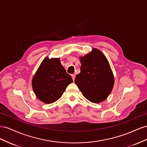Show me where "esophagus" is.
Wrapping results in <instances>:
<instances>
[{"mask_svg":"<svg viewBox=\"0 0 147 147\" xmlns=\"http://www.w3.org/2000/svg\"><path fill=\"white\" fill-rule=\"evenodd\" d=\"M71 76H72V78H73V81H74V79H75V78H76V75H75V74H72V75H71Z\"/></svg>","mask_w":147,"mask_h":147,"instance_id":"34e87169","label":"esophagus"}]
</instances>
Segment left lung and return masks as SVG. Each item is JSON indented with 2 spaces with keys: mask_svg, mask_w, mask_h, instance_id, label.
Returning a JSON list of instances; mask_svg holds the SVG:
<instances>
[{
  "mask_svg": "<svg viewBox=\"0 0 147 147\" xmlns=\"http://www.w3.org/2000/svg\"><path fill=\"white\" fill-rule=\"evenodd\" d=\"M80 60L81 73L76 75L75 83L90 102L98 103L104 101L111 93L115 82L106 57L100 50L93 49Z\"/></svg>",
  "mask_w": 147,
  "mask_h": 147,
  "instance_id": "obj_1",
  "label": "left lung"
}]
</instances>
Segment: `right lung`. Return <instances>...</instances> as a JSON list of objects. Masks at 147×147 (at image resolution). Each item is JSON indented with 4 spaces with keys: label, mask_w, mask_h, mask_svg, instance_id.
I'll return each instance as SVG.
<instances>
[{
    "label": "right lung",
    "mask_w": 147,
    "mask_h": 147,
    "mask_svg": "<svg viewBox=\"0 0 147 147\" xmlns=\"http://www.w3.org/2000/svg\"><path fill=\"white\" fill-rule=\"evenodd\" d=\"M72 82V78L66 73L59 58L47 57L33 77L32 86L36 97L49 104L59 99L67 86Z\"/></svg>",
    "instance_id": "obj_1"
}]
</instances>
